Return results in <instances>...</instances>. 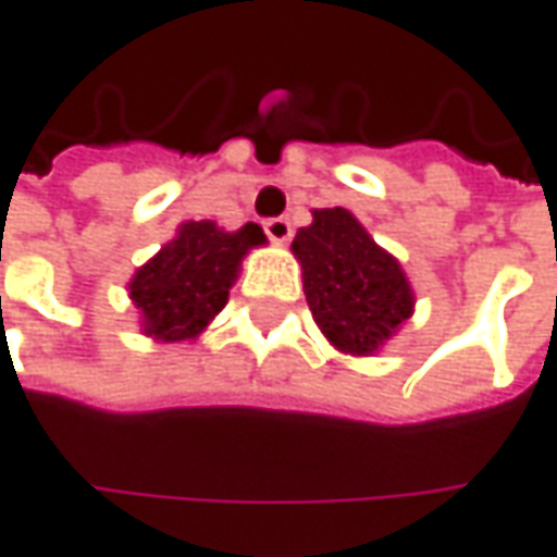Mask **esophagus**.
<instances>
[{
	"label": "esophagus",
	"mask_w": 557,
	"mask_h": 557,
	"mask_svg": "<svg viewBox=\"0 0 557 557\" xmlns=\"http://www.w3.org/2000/svg\"><path fill=\"white\" fill-rule=\"evenodd\" d=\"M264 233H268L274 243H286V239L293 236V224H289L286 218H271V221H264Z\"/></svg>",
	"instance_id": "1"
}]
</instances>
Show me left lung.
<instances>
[{
  "label": "left lung",
  "instance_id": "obj_1",
  "mask_svg": "<svg viewBox=\"0 0 557 557\" xmlns=\"http://www.w3.org/2000/svg\"><path fill=\"white\" fill-rule=\"evenodd\" d=\"M293 255L302 264L311 318L343 355H376L414 314L399 258L376 246L349 208H314Z\"/></svg>",
  "mask_w": 557,
  "mask_h": 557
}]
</instances>
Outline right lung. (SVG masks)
I'll use <instances>...</instances> for the list:
<instances>
[{
    "label": "right lung",
    "mask_w": 557,
    "mask_h": 557,
    "mask_svg": "<svg viewBox=\"0 0 557 557\" xmlns=\"http://www.w3.org/2000/svg\"><path fill=\"white\" fill-rule=\"evenodd\" d=\"M264 243L258 224L224 231L214 221H183L127 283L139 333L156 343L196 339L227 305L243 258Z\"/></svg>",
    "instance_id": "right-lung-1"
}]
</instances>
